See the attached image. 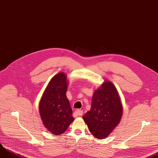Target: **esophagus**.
<instances>
[{
	"mask_svg": "<svg viewBox=\"0 0 158 158\" xmlns=\"http://www.w3.org/2000/svg\"><path fill=\"white\" fill-rule=\"evenodd\" d=\"M74 115L75 116H82L83 115V110H77L76 111L74 112Z\"/></svg>",
	"mask_w": 158,
	"mask_h": 158,
	"instance_id": "1",
	"label": "esophagus"
}]
</instances>
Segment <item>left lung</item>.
<instances>
[{
	"label": "left lung",
	"mask_w": 158,
	"mask_h": 158,
	"mask_svg": "<svg viewBox=\"0 0 158 158\" xmlns=\"http://www.w3.org/2000/svg\"><path fill=\"white\" fill-rule=\"evenodd\" d=\"M123 114L122 102L114 84L106 80L94 91L91 109L83 116L84 122L94 137H108L121 120Z\"/></svg>",
	"instance_id": "left-lung-1"
}]
</instances>
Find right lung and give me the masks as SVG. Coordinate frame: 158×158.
<instances>
[{"mask_svg": "<svg viewBox=\"0 0 158 158\" xmlns=\"http://www.w3.org/2000/svg\"><path fill=\"white\" fill-rule=\"evenodd\" d=\"M68 81L66 74L59 73L45 89L39 103V112L45 127L52 134L64 133L73 122L72 109L65 95Z\"/></svg>", "mask_w": 158, "mask_h": 158, "instance_id": "right-lung-1", "label": "right lung"}]
</instances>
